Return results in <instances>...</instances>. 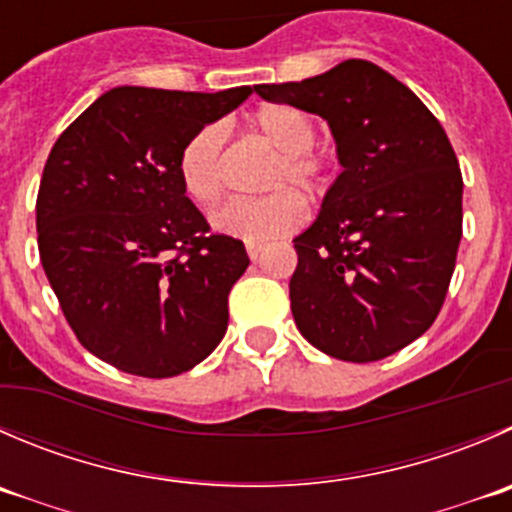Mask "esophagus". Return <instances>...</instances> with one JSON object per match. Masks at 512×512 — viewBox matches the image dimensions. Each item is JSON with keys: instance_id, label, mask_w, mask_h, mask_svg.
Here are the masks:
<instances>
[{"instance_id": "obj_1", "label": "esophagus", "mask_w": 512, "mask_h": 512, "mask_svg": "<svg viewBox=\"0 0 512 512\" xmlns=\"http://www.w3.org/2000/svg\"><path fill=\"white\" fill-rule=\"evenodd\" d=\"M260 255H262V245H255V242H247V257H250V260L255 262Z\"/></svg>"}]
</instances>
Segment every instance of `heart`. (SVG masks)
<instances>
[{
    "label": "heart",
    "mask_w": 512,
    "mask_h": 512,
    "mask_svg": "<svg viewBox=\"0 0 512 512\" xmlns=\"http://www.w3.org/2000/svg\"><path fill=\"white\" fill-rule=\"evenodd\" d=\"M255 130L280 150L265 177V197H235L212 212L210 222L220 235L242 242L277 240L292 235L305 222L302 197H317L327 187V160L315 152V122L292 104H265L255 112ZM230 124L225 119L202 124L182 145L177 175L187 195L200 205H210L225 187V147ZM298 191L295 193L294 190Z\"/></svg>",
    "instance_id": "heart-1"
}]
</instances>
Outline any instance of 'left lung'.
<instances>
[{
	"label": "left lung",
	"mask_w": 512,
	"mask_h": 512,
	"mask_svg": "<svg viewBox=\"0 0 512 512\" xmlns=\"http://www.w3.org/2000/svg\"><path fill=\"white\" fill-rule=\"evenodd\" d=\"M255 89L327 119L342 165L317 220L295 237L297 330L347 362L403 350L438 317L463 237V175L448 135L365 59Z\"/></svg>",
	"instance_id": "1"
}]
</instances>
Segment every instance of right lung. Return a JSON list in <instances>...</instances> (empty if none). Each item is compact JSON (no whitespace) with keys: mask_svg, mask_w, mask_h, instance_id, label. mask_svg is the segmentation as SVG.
Returning a JSON list of instances; mask_svg holds the SVG:
<instances>
[{"mask_svg":"<svg viewBox=\"0 0 512 512\" xmlns=\"http://www.w3.org/2000/svg\"><path fill=\"white\" fill-rule=\"evenodd\" d=\"M250 94L114 87L49 152L39 260L77 340L117 370L180 375L225 337L227 295L250 257L235 237L212 235L177 157Z\"/></svg>","mask_w":512,"mask_h":512,"instance_id":"1","label":"right lung"}]
</instances>
